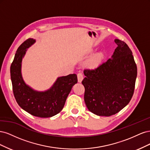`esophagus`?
<instances>
[{
  "instance_id": "esophagus-1",
  "label": "esophagus",
  "mask_w": 150,
  "mask_h": 150,
  "mask_svg": "<svg viewBox=\"0 0 150 150\" xmlns=\"http://www.w3.org/2000/svg\"><path fill=\"white\" fill-rule=\"evenodd\" d=\"M77 76H78V82L79 83H81V81H83V74L81 73V72H79V73L78 74V75H77Z\"/></svg>"
}]
</instances>
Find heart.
<instances>
[{
  "label": "heart",
  "mask_w": 150,
  "mask_h": 150,
  "mask_svg": "<svg viewBox=\"0 0 150 150\" xmlns=\"http://www.w3.org/2000/svg\"><path fill=\"white\" fill-rule=\"evenodd\" d=\"M101 57H101V55H98V56H96L95 57H94L89 61L90 65H92V66L96 65L99 62V61L101 59Z\"/></svg>",
  "instance_id": "1"
}]
</instances>
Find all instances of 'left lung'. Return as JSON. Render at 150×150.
Instances as JSON below:
<instances>
[{
    "label": "left lung",
    "instance_id": "left-lung-1",
    "mask_svg": "<svg viewBox=\"0 0 150 150\" xmlns=\"http://www.w3.org/2000/svg\"><path fill=\"white\" fill-rule=\"evenodd\" d=\"M115 41L117 47L111 59L84 70V101L89 111L98 116L116 114L129 103L134 93L137 67L132 52L125 42Z\"/></svg>",
    "mask_w": 150,
    "mask_h": 150
}]
</instances>
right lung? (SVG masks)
Here are the masks:
<instances>
[{"label":"right lung","mask_w":150,"mask_h":150,"mask_svg":"<svg viewBox=\"0 0 150 150\" xmlns=\"http://www.w3.org/2000/svg\"><path fill=\"white\" fill-rule=\"evenodd\" d=\"M35 40L28 39L18 47L11 66L12 90L19 106L29 114L39 117H49L58 114L64 107L71 89L78 83L75 74L57 78L52 88L38 92L26 85L21 75V62L27 51Z\"/></svg>","instance_id":"obj_1"}]
</instances>
